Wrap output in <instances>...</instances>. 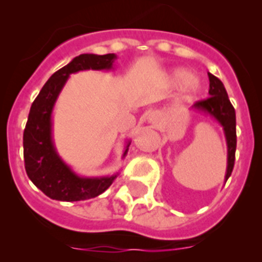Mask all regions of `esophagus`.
Returning a JSON list of instances; mask_svg holds the SVG:
<instances>
[{
  "mask_svg": "<svg viewBox=\"0 0 262 262\" xmlns=\"http://www.w3.org/2000/svg\"><path fill=\"white\" fill-rule=\"evenodd\" d=\"M150 120H153V115H150Z\"/></svg>",
  "mask_w": 262,
  "mask_h": 262,
  "instance_id": "esophagus-1",
  "label": "esophagus"
}]
</instances>
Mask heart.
Segmentation results:
<instances>
[{
  "label": "heart",
  "mask_w": 262,
  "mask_h": 262,
  "mask_svg": "<svg viewBox=\"0 0 262 262\" xmlns=\"http://www.w3.org/2000/svg\"><path fill=\"white\" fill-rule=\"evenodd\" d=\"M170 80L173 84H182V97L192 100L200 92V83L194 80V75L185 68H178L170 73Z\"/></svg>",
  "instance_id": "heart-1"
}]
</instances>
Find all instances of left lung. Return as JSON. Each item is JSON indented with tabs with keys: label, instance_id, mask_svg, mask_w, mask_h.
Here are the masks:
<instances>
[{
	"label": "left lung",
	"instance_id": "left-lung-1",
	"mask_svg": "<svg viewBox=\"0 0 262 262\" xmlns=\"http://www.w3.org/2000/svg\"><path fill=\"white\" fill-rule=\"evenodd\" d=\"M209 77V95L207 100H202L192 105V109L210 115L223 126L224 136L227 142V172L224 182L231 176L234 166V155H236L237 136H236V112L228 99L224 84L219 78L212 73H208Z\"/></svg>",
	"mask_w": 262,
	"mask_h": 262
}]
</instances>
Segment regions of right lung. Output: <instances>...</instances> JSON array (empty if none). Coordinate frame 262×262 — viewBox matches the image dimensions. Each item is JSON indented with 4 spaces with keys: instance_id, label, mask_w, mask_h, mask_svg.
I'll return each mask as SVG.
<instances>
[{
    "instance_id": "right-lung-1",
    "label": "right lung",
    "mask_w": 262,
    "mask_h": 262,
    "mask_svg": "<svg viewBox=\"0 0 262 262\" xmlns=\"http://www.w3.org/2000/svg\"><path fill=\"white\" fill-rule=\"evenodd\" d=\"M114 53L105 55L80 54L67 66L53 73L40 90L29 113L24 130V161L29 179L50 199L60 202H80L102 194L116 179V173L102 178L77 175L58 155L53 142L52 114L55 101L70 75L80 71L113 70ZM126 142L123 158L128 153Z\"/></svg>"
}]
</instances>
